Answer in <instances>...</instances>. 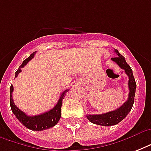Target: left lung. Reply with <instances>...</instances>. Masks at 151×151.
<instances>
[{"label": "left lung", "instance_id": "left-lung-1", "mask_svg": "<svg viewBox=\"0 0 151 151\" xmlns=\"http://www.w3.org/2000/svg\"><path fill=\"white\" fill-rule=\"evenodd\" d=\"M114 52L117 53V56L115 58H111V59L115 62L121 68L123 69L125 73L129 76V84H128L129 89V98H128V100L119 108H117V110L102 114H88L86 116L89 122L93 124H99L102 126H111V125L118 124L130 112L134 103L136 84L133 73H132V70L126 63L124 57L120 54L117 49H114Z\"/></svg>", "mask_w": 151, "mask_h": 151}]
</instances>
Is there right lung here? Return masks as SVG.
<instances>
[{"label":"right lung","instance_id":"obj_1","mask_svg":"<svg viewBox=\"0 0 151 151\" xmlns=\"http://www.w3.org/2000/svg\"><path fill=\"white\" fill-rule=\"evenodd\" d=\"M36 52H34L33 54L29 55L27 59H26L24 61L22 62V65L19 67L17 71L15 72V78L17 77L18 74L21 72V68L24 67L27 64V63L31 60L34 56V54ZM13 86L11 85L10 88V106L12 110L13 114L15 115V117H17V119L22 123L25 127H27V129L33 130V131H42L45 129H50L52 127L55 126L58 123V122L61 117V107L63 104V100L64 97L66 96V93L68 92L69 90H65L62 95L60 96L58 103L52 110H48L47 112L41 114L39 115H35V116H28L22 112V110H20L19 108L15 105L14 101L12 99V92H13Z\"/></svg>","mask_w":151,"mask_h":151}]
</instances>
